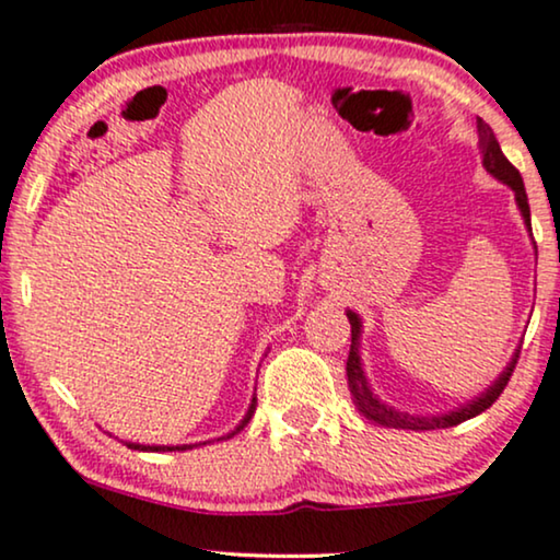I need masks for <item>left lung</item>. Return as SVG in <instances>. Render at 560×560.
Masks as SVG:
<instances>
[{"mask_svg":"<svg viewBox=\"0 0 560 560\" xmlns=\"http://www.w3.org/2000/svg\"><path fill=\"white\" fill-rule=\"evenodd\" d=\"M478 135H480V150H482V165H486V171H491V174L499 178V182L509 184L514 189L516 195V205H520L522 210V218L524 223H527L529 231H533V223H529V202H527V191H524V182L520 176V171L514 168L512 163H509V158L501 153V144L495 140L493 129L488 127L486 121L478 119ZM348 319H350V335H353V340H350V355H348V365H345V371H348V389L350 395H353L358 410L363 412L365 418L376 420V423H382L386 428H405V431H433V428H452V425H459L465 423V420H470L475 416H480V412H486L488 407H491L495 399L501 397V392L506 389L509 378H512L514 369H516V353L512 358V363L506 365V371L499 376V382H495L491 389L482 392L478 399H472L470 405H462L457 410L446 412V416H407V412H399L395 407L384 405L382 399H378L374 392H371L369 382H365L363 376V369H361V355H358V337H361V319H358V314L348 312Z\"/></svg>","mask_w":560,"mask_h":560,"instance_id":"8db88e82","label":"left lung"}]
</instances>
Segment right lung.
Instances as JSON below:
<instances>
[{
    "mask_svg": "<svg viewBox=\"0 0 560 560\" xmlns=\"http://www.w3.org/2000/svg\"><path fill=\"white\" fill-rule=\"evenodd\" d=\"M254 410H257V397H254L252 399V407H248V412H246V418L244 420H241V425L236 428V431H241V428H244L246 423H248V418H252V412ZM236 431H233V433H236ZM233 433H231V436H233ZM129 448H142V452H176V448H182V452H184V448H191V446H140V444H127Z\"/></svg>",
    "mask_w": 560,
    "mask_h": 560,
    "instance_id": "obj_1",
    "label": "right lung"
}]
</instances>
